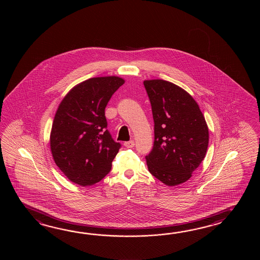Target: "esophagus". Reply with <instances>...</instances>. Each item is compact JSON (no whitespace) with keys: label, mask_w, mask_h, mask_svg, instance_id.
<instances>
[{"label":"esophagus","mask_w":260,"mask_h":260,"mask_svg":"<svg viewBox=\"0 0 260 260\" xmlns=\"http://www.w3.org/2000/svg\"><path fill=\"white\" fill-rule=\"evenodd\" d=\"M124 146H125L126 148H128V149H131V148H133V147L135 146V141H134V140L127 141V142H125V143H124Z\"/></svg>","instance_id":"34e87169"}]
</instances>
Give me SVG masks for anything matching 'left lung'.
I'll use <instances>...</instances> for the list:
<instances>
[{
  "label": "left lung",
  "mask_w": 260,
  "mask_h": 260,
  "mask_svg": "<svg viewBox=\"0 0 260 260\" xmlns=\"http://www.w3.org/2000/svg\"><path fill=\"white\" fill-rule=\"evenodd\" d=\"M154 121L153 148L146 156L149 171L167 186L187 181L205 159L209 133L193 98L164 80L145 81Z\"/></svg>",
  "instance_id": "8db88e82"
}]
</instances>
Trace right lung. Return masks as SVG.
<instances>
[{"label":"right lung","instance_id":"1","mask_svg":"<svg viewBox=\"0 0 260 260\" xmlns=\"http://www.w3.org/2000/svg\"><path fill=\"white\" fill-rule=\"evenodd\" d=\"M124 83L122 78H91L79 83L61 101L50 136L55 165L81 186L99 182L111 169L122 145L107 129L105 108Z\"/></svg>","mask_w":260,"mask_h":260}]
</instances>
